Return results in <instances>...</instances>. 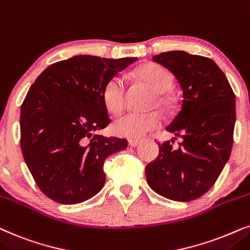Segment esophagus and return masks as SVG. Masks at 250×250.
Returning <instances> with one entry per match:
<instances>
[{
	"label": "esophagus",
	"mask_w": 250,
	"mask_h": 250,
	"mask_svg": "<svg viewBox=\"0 0 250 250\" xmlns=\"http://www.w3.org/2000/svg\"><path fill=\"white\" fill-rule=\"evenodd\" d=\"M139 143H141V141H138V139H130V141H129V145H130L131 147H136V146L139 145Z\"/></svg>",
	"instance_id": "34e87169"
}]
</instances>
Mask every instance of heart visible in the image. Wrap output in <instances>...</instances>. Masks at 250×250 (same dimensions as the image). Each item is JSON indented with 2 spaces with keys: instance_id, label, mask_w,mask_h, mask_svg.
<instances>
[{
  "instance_id": "obj_1",
  "label": "heart",
  "mask_w": 250,
  "mask_h": 250,
  "mask_svg": "<svg viewBox=\"0 0 250 250\" xmlns=\"http://www.w3.org/2000/svg\"><path fill=\"white\" fill-rule=\"evenodd\" d=\"M137 76L151 90L156 94H164L170 88L171 75L161 66L148 64L137 69ZM104 103L108 111L118 113L121 111L125 98V83L120 76L112 78L104 89ZM158 104L167 107L169 99L165 96H158ZM161 125V116L158 112L148 113H127L115 119L113 123V131L118 136L127 138H141L148 131Z\"/></svg>"
}]
</instances>
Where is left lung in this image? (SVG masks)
Instances as JSON below:
<instances>
[{
    "mask_svg": "<svg viewBox=\"0 0 250 250\" xmlns=\"http://www.w3.org/2000/svg\"><path fill=\"white\" fill-rule=\"evenodd\" d=\"M152 61L171 72L181 85V106L166 130L182 143L178 148H172V141L159 144L158 158L145 168L146 179L162 197L195 200L215 184L231 154L235 96L210 58L176 50Z\"/></svg>",
    "mask_w": 250,
    "mask_h": 250,
    "instance_id": "obj_1",
    "label": "left lung"
}]
</instances>
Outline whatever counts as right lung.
I'll use <instances>...</instances> for the list:
<instances>
[{
  "instance_id": "obj_1",
  "label": "right lung",
  "mask_w": 250,
  "mask_h": 250,
  "mask_svg": "<svg viewBox=\"0 0 250 250\" xmlns=\"http://www.w3.org/2000/svg\"><path fill=\"white\" fill-rule=\"evenodd\" d=\"M137 58L80 55L50 65L35 80L21 109V146L40 189L51 200L75 205L105 184L108 155L127 139L94 135L111 120L104 89Z\"/></svg>"
}]
</instances>
